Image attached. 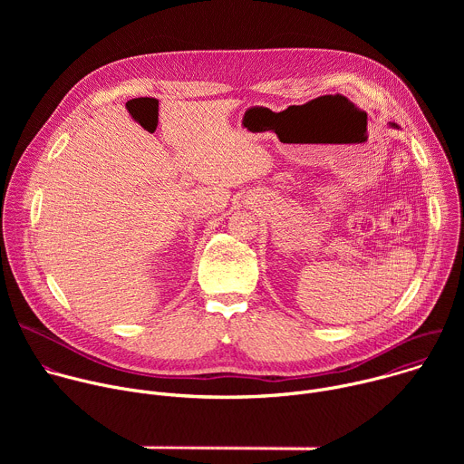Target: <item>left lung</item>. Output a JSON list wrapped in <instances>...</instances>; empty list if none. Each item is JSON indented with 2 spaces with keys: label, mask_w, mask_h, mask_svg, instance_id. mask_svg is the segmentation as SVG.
Masks as SVG:
<instances>
[{
  "label": "left lung",
  "mask_w": 464,
  "mask_h": 464,
  "mask_svg": "<svg viewBox=\"0 0 464 464\" xmlns=\"http://www.w3.org/2000/svg\"><path fill=\"white\" fill-rule=\"evenodd\" d=\"M391 126H396V124H391Z\"/></svg>",
  "instance_id": "left-lung-1"
}]
</instances>
